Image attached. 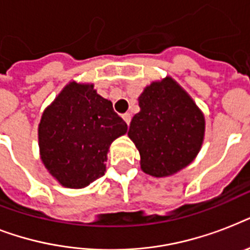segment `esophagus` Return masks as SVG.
Listing matches in <instances>:
<instances>
[{
	"mask_svg": "<svg viewBox=\"0 0 250 250\" xmlns=\"http://www.w3.org/2000/svg\"><path fill=\"white\" fill-rule=\"evenodd\" d=\"M122 118L125 119V122L127 123V125H129V122H131V114H129V113L123 114V115H122Z\"/></svg>",
	"mask_w": 250,
	"mask_h": 250,
	"instance_id": "obj_1",
	"label": "esophagus"
}]
</instances>
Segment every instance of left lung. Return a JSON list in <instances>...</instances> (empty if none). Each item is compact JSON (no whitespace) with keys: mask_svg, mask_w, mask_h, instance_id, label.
I'll return each mask as SVG.
<instances>
[{"mask_svg":"<svg viewBox=\"0 0 250 250\" xmlns=\"http://www.w3.org/2000/svg\"><path fill=\"white\" fill-rule=\"evenodd\" d=\"M128 137L140 153L145 174L166 178L193 162L205 136V117L171 76L146 85L139 96Z\"/></svg>","mask_w":250,"mask_h":250,"instance_id":"8db88e82","label":"left lung"}]
</instances>
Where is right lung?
I'll use <instances>...</instances> for the list:
<instances>
[{"instance_id":"add662e5","label":"right lung","mask_w":250,"mask_h":250,"mask_svg":"<svg viewBox=\"0 0 250 250\" xmlns=\"http://www.w3.org/2000/svg\"><path fill=\"white\" fill-rule=\"evenodd\" d=\"M125 132L111 101L93 84L72 80L41 115L40 158L61 186L85 188L105 174L110 145Z\"/></svg>"}]
</instances>
